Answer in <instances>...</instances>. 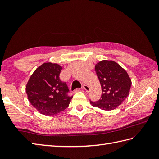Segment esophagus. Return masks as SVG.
<instances>
[{"label": "esophagus", "instance_id": "1", "mask_svg": "<svg viewBox=\"0 0 159 159\" xmlns=\"http://www.w3.org/2000/svg\"><path fill=\"white\" fill-rule=\"evenodd\" d=\"M83 88L86 91V92H89V90H90L89 87L88 85H83Z\"/></svg>", "mask_w": 159, "mask_h": 159}]
</instances>
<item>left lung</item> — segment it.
Listing matches in <instances>:
<instances>
[{"mask_svg": "<svg viewBox=\"0 0 159 159\" xmlns=\"http://www.w3.org/2000/svg\"><path fill=\"white\" fill-rule=\"evenodd\" d=\"M95 70L102 87V96L92 106L112 111L121 105L129 95L131 79L126 71L112 60H102L96 64Z\"/></svg>", "mask_w": 159, "mask_h": 159, "instance_id": "8db88e82", "label": "left lung"}]
</instances>
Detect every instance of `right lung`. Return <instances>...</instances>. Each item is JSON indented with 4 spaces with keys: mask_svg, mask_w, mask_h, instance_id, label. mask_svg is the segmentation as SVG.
Here are the masks:
<instances>
[{
    "mask_svg": "<svg viewBox=\"0 0 159 159\" xmlns=\"http://www.w3.org/2000/svg\"><path fill=\"white\" fill-rule=\"evenodd\" d=\"M62 67L57 63H44L39 66L26 84L29 101L37 111L45 116H54L69 106L72 96L66 83L59 79Z\"/></svg>",
    "mask_w": 159,
    "mask_h": 159,
    "instance_id": "right-lung-1",
    "label": "right lung"
}]
</instances>
